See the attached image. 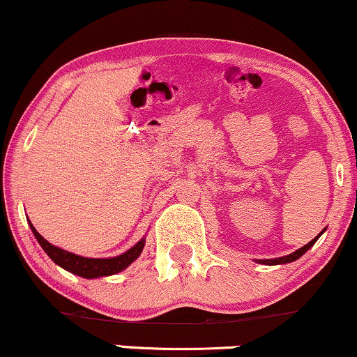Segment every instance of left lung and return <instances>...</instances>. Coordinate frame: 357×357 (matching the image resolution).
<instances>
[{"label": "left lung", "mask_w": 357, "mask_h": 357, "mask_svg": "<svg viewBox=\"0 0 357 357\" xmlns=\"http://www.w3.org/2000/svg\"><path fill=\"white\" fill-rule=\"evenodd\" d=\"M325 231V229H324ZM324 231H321L319 236H317L315 238H312V241L307 243V245H304V247H301L299 250H296V252H292V253H289V255H286V257H281V258H271V260H257V263H261V265H282V263H291V261H296L297 258H301L302 255H304V253L309 250L310 247H314V243L319 241V237L321 236V234H324Z\"/></svg>", "instance_id": "1"}]
</instances>
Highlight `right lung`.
Masks as SVG:
<instances>
[{
	"label": "right lung",
	"instance_id": "right-lung-1",
	"mask_svg": "<svg viewBox=\"0 0 357 357\" xmlns=\"http://www.w3.org/2000/svg\"><path fill=\"white\" fill-rule=\"evenodd\" d=\"M31 224V229L33 232V236L40 243V247L45 250L48 257L52 258L53 261L56 263L58 266L65 268L66 271L73 273V275L87 278V280H92V278H100V276H110L115 275V273L123 271L126 266H130L136 258L141 255L144 248V242L146 238H141V241L136 243L135 247H131L128 252L121 253L119 257H112V258H86V257H79L75 255V253L63 250V248H58L55 245H52L50 242L45 241L40 234L36 231V227Z\"/></svg>",
	"mask_w": 357,
	"mask_h": 357
}]
</instances>
